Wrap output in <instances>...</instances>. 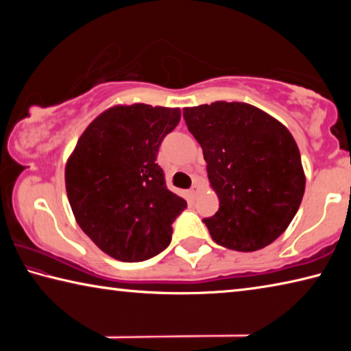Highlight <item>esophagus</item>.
Returning <instances> with one entry per match:
<instances>
[{
	"instance_id": "obj_1",
	"label": "esophagus",
	"mask_w": 351,
	"mask_h": 351,
	"mask_svg": "<svg viewBox=\"0 0 351 351\" xmlns=\"http://www.w3.org/2000/svg\"><path fill=\"white\" fill-rule=\"evenodd\" d=\"M199 190H201L199 182H195L193 186H192V189H190V195H192V197H197V195L199 193Z\"/></svg>"
}]
</instances>
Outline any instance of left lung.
<instances>
[{
    "mask_svg": "<svg viewBox=\"0 0 351 351\" xmlns=\"http://www.w3.org/2000/svg\"><path fill=\"white\" fill-rule=\"evenodd\" d=\"M189 132L203 148L219 207L204 218L212 240L252 252L280 237L305 192L300 152L289 130L254 105L213 102L184 108Z\"/></svg>",
    "mask_w": 351,
    "mask_h": 351,
    "instance_id": "8db88e82",
    "label": "left lung"
}]
</instances>
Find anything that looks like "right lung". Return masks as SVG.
Wrapping results in <instances>:
<instances>
[{
    "label": "right lung",
    "instance_id": "1",
    "mask_svg": "<svg viewBox=\"0 0 351 351\" xmlns=\"http://www.w3.org/2000/svg\"><path fill=\"white\" fill-rule=\"evenodd\" d=\"M180 108L114 105L86 127L64 167L77 224L100 251L144 261L170 245L171 224L186 199L170 192L156 161Z\"/></svg>",
    "mask_w": 351,
    "mask_h": 351
}]
</instances>
